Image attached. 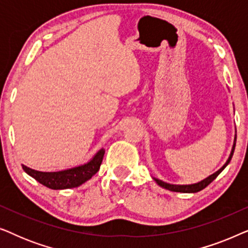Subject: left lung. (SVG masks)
Returning a JSON list of instances; mask_svg holds the SVG:
<instances>
[{"label":"left lung","instance_id":"8db88e82","mask_svg":"<svg viewBox=\"0 0 248 248\" xmlns=\"http://www.w3.org/2000/svg\"><path fill=\"white\" fill-rule=\"evenodd\" d=\"M235 145H236V135H235V140H233V145H232V152H230L229 155V158L228 160L226 161V164L222 166L221 168L219 169V170H217L216 172H213L212 175H210L209 177H206L203 179L201 182H198V183H194V184H188V185H176V184H169V183H166V182H162L160 179L158 178H155L154 179L155 181V183L159 186H161V187H164L166 189H168V191H171V192H181V193H196V192H200L202 191L203 188H205L206 186H208L210 183L215 181L217 178V176H218L220 172H221L223 169H225L228 164L232 160V155H233V150H235Z\"/></svg>","mask_w":248,"mask_h":248}]
</instances>
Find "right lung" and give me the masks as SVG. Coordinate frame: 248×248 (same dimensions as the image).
<instances>
[{"label": "right lung", "instance_id": "obj_1", "mask_svg": "<svg viewBox=\"0 0 248 248\" xmlns=\"http://www.w3.org/2000/svg\"><path fill=\"white\" fill-rule=\"evenodd\" d=\"M105 155V149H100L89 161L77 167L60 171H38L22 165L23 170L37 182L52 189L73 188L82 185L99 170Z\"/></svg>", "mask_w": 248, "mask_h": 248}]
</instances>
